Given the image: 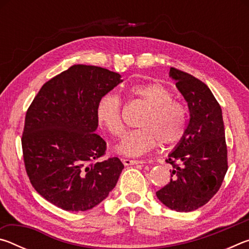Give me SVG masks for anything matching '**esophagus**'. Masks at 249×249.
I'll use <instances>...</instances> for the list:
<instances>
[{"mask_svg": "<svg viewBox=\"0 0 249 249\" xmlns=\"http://www.w3.org/2000/svg\"><path fill=\"white\" fill-rule=\"evenodd\" d=\"M122 161L125 166H130V165H138V163H144L142 160H135V159H122Z\"/></svg>", "mask_w": 249, "mask_h": 249, "instance_id": "34e87169", "label": "esophagus"}]
</instances>
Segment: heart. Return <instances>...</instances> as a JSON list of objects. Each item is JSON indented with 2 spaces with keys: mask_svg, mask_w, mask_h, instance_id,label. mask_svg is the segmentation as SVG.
Instances as JSON below:
<instances>
[{
  "mask_svg": "<svg viewBox=\"0 0 249 249\" xmlns=\"http://www.w3.org/2000/svg\"><path fill=\"white\" fill-rule=\"evenodd\" d=\"M128 95L140 100L147 109L135 129L125 136L116 151L124 156H141L159 144L175 145L182 140L188 128V108L174 92L159 82L134 84L127 88ZM99 124L115 137L124 134L122 101L116 94H105L96 104Z\"/></svg>",
  "mask_w": 249,
  "mask_h": 249,
  "instance_id": "obj_1",
  "label": "heart"
}]
</instances>
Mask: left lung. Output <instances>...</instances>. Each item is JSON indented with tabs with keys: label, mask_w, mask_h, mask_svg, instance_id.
I'll return each mask as SVG.
<instances>
[{
	"label": "left lung",
	"mask_w": 249,
	"mask_h": 249,
	"mask_svg": "<svg viewBox=\"0 0 249 249\" xmlns=\"http://www.w3.org/2000/svg\"><path fill=\"white\" fill-rule=\"evenodd\" d=\"M169 75L188 102L190 120L182 140L168 155L170 182L156 195L167 208L190 212L215 196L227 171L222 109L209 87L193 75L170 68Z\"/></svg>",
	"instance_id": "8db88e82"
}]
</instances>
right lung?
Segmentation results:
<instances>
[{
    "instance_id": "1",
    "label": "right lung",
    "mask_w": 249,
    "mask_h": 249,
    "mask_svg": "<svg viewBox=\"0 0 249 249\" xmlns=\"http://www.w3.org/2000/svg\"><path fill=\"white\" fill-rule=\"evenodd\" d=\"M121 74L74 65L46 82L25 116L22 148L34 189L65 211H87L116 185L124 165L99 160L107 142L95 134L96 104L120 84Z\"/></svg>"
}]
</instances>
